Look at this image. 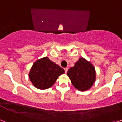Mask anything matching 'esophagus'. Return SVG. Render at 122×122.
Returning a JSON list of instances; mask_svg holds the SVG:
<instances>
[{
  "instance_id": "1",
  "label": "esophagus",
  "mask_w": 122,
  "mask_h": 122,
  "mask_svg": "<svg viewBox=\"0 0 122 122\" xmlns=\"http://www.w3.org/2000/svg\"><path fill=\"white\" fill-rule=\"evenodd\" d=\"M64 70H65V73H67L68 70V68H67V67L65 68Z\"/></svg>"
}]
</instances>
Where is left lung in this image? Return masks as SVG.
Segmentation results:
<instances>
[{
    "instance_id": "left-lung-1",
    "label": "left lung",
    "mask_w": 122,
    "mask_h": 122,
    "mask_svg": "<svg viewBox=\"0 0 122 122\" xmlns=\"http://www.w3.org/2000/svg\"><path fill=\"white\" fill-rule=\"evenodd\" d=\"M67 75L73 86L80 91L90 89L95 81L94 67L83 58H80L73 67L69 69Z\"/></svg>"
}]
</instances>
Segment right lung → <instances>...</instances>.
Returning <instances> with one entry per match:
<instances>
[{"mask_svg": "<svg viewBox=\"0 0 122 122\" xmlns=\"http://www.w3.org/2000/svg\"><path fill=\"white\" fill-rule=\"evenodd\" d=\"M65 70L51 61L48 57L37 60L33 63L29 73V78L33 85L40 89L51 87Z\"/></svg>", "mask_w": 122, "mask_h": 122, "instance_id": "obj_1", "label": "right lung"}]
</instances>
